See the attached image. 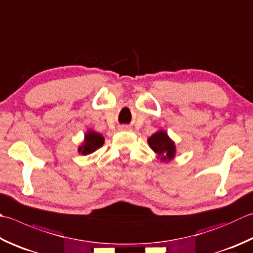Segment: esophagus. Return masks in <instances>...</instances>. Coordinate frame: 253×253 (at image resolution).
Returning <instances> with one entry per match:
<instances>
[{
    "label": "esophagus",
    "mask_w": 253,
    "mask_h": 253,
    "mask_svg": "<svg viewBox=\"0 0 253 253\" xmlns=\"http://www.w3.org/2000/svg\"><path fill=\"white\" fill-rule=\"evenodd\" d=\"M126 128H127V127H125V126H123V127H122V129H126Z\"/></svg>",
    "instance_id": "esophagus-1"
}]
</instances>
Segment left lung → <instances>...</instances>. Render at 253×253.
I'll return each instance as SVG.
<instances>
[{
  "label": "left lung",
  "instance_id": "obj_1",
  "mask_svg": "<svg viewBox=\"0 0 253 253\" xmlns=\"http://www.w3.org/2000/svg\"><path fill=\"white\" fill-rule=\"evenodd\" d=\"M148 143H149L151 149L161 157L162 160H170L174 157V143L169 139L165 131L156 132L148 139Z\"/></svg>",
  "mask_w": 253,
  "mask_h": 253
}]
</instances>
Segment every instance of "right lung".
<instances>
[{
	"label": "right lung",
	"instance_id": "obj_1",
	"mask_svg": "<svg viewBox=\"0 0 253 253\" xmlns=\"http://www.w3.org/2000/svg\"><path fill=\"white\" fill-rule=\"evenodd\" d=\"M104 145V138L102 135L95 131H88L85 135V141L83 146L79 148V152H82V155H88L95 151L97 148H100Z\"/></svg>",
	"mask_w": 253,
	"mask_h": 253
}]
</instances>
